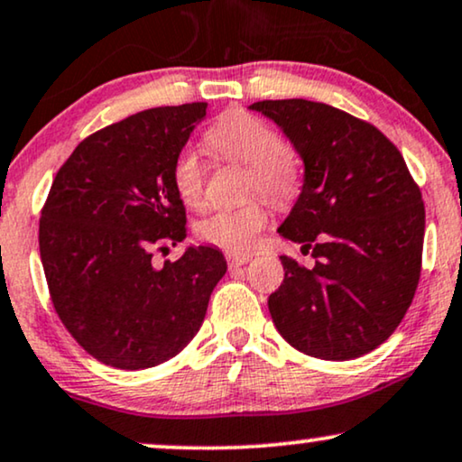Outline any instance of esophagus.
Listing matches in <instances>:
<instances>
[{
  "mask_svg": "<svg viewBox=\"0 0 462 462\" xmlns=\"http://www.w3.org/2000/svg\"><path fill=\"white\" fill-rule=\"evenodd\" d=\"M226 260L230 268H238V266H245V263L251 260V255L249 254H227Z\"/></svg>",
  "mask_w": 462,
  "mask_h": 462,
  "instance_id": "34e87169",
  "label": "esophagus"
}]
</instances>
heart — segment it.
Here are the masks:
<instances>
[{"mask_svg": "<svg viewBox=\"0 0 462 462\" xmlns=\"http://www.w3.org/2000/svg\"><path fill=\"white\" fill-rule=\"evenodd\" d=\"M207 141L219 156L249 167V189L273 200H287L298 188V162L282 143L281 134L266 122L245 112H230L207 131ZM171 180L186 207H200L205 196V167L194 150L177 153ZM268 221L262 200L238 207H221L205 215L196 226L202 241L227 251H247Z\"/></svg>", "mask_w": 462, "mask_h": 462, "instance_id": "1", "label": "heart"}]
</instances>
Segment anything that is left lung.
Returning a JSON list of instances; mask_svg holds the SVG:
<instances>
[{"label": "left lung", "mask_w": 462, "mask_h": 462, "mask_svg": "<svg viewBox=\"0 0 462 462\" xmlns=\"http://www.w3.org/2000/svg\"><path fill=\"white\" fill-rule=\"evenodd\" d=\"M302 158L298 200L279 235L315 257H281L285 279L268 298L279 334L300 353L348 361L380 346L414 298L424 205L403 156L376 126L306 98L249 106Z\"/></svg>", "instance_id": "8db88e82"}]
</instances>
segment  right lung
<instances>
[{"label": "right lung", "mask_w": 462, "mask_h": 462, "mask_svg": "<svg viewBox=\"0 0 462 462\" xmlns=\"http://www.w3.org/2000/svg\"><path fill=\"white\" fill-rule=\"evenodd\" d=\"M205 118L207 103L128 116L84 139L54 177L40 219L42 266L60 321L101 364L147 370L173 359L226 274L213 245L153 263V249L188 235L171 171Z\"/></svg>", "instance_id": "add662e5"}]
</instances>
